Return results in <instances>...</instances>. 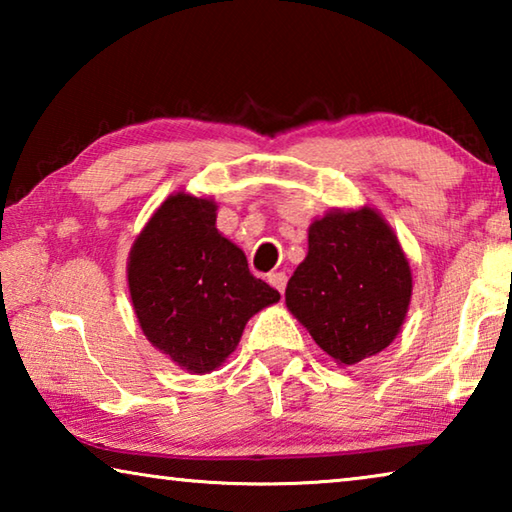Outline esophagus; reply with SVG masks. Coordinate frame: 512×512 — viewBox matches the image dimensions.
Masks as SVG:
<instances>
[{
  "instance_id": "esophagus-1",
  "label": "esophagus",
  "mask_w": 512,
  "mask_h": 512,
  "mask_svg": "<svg viewBox=\"0 0 512 512\" xmlns=\"http://www.w3.org/2000/svg\"><path fill=\"white\" fill-rule=\"evenodd\" d=\"M268 282H271L277 291L284 293V289H287V273L275 271V273L268 275Z\"/></svg>"
}]
</instances>
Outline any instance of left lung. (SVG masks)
I'll list each match as a JSON object with an SVG mask.
<instances>
[{
  "mask_svg": "<svg viewBox=\"0 0 512 512\" xmlns=\"http://www.w3.org/2000/svg\"><path fill=\"white\" fill-rule=\"evenodd\" d=\"M411 268L393 230L363 207L311 223L309 253L287 284V307L345 366L391 345L411 302Z\"/></svg>",
  "mask_w": 512,
  "mask_h": 512,
  "instance_id": "left-lung-1",
  "label": "left lung"
}]
</instances>
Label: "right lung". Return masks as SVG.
<instances>
[{"label":"right lung","instance_id":"1","mask_svg":"<svg viewBox=\"0 0 512 512\" xmlns=\"http://www.w3.org/2000/svg\"><path fill=\"white\" fill-rule=\"evenodd\" d=\"M214 223L212 201L169 196L137 237L128 262V287L146 339L198 375L221 366L248 318L280 300Z\"/></svg>","mask_w":512,"mask_h":512}]
</instances>
